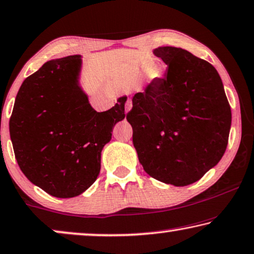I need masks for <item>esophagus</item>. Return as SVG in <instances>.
I'll return each instance as SVG.
<instances>
[{"instance_id": "34e87169", "label": "esophagus", "mask_w": 254, "mask_h": 254, "mask_svg": "<svg viewBox=\"0 0 254 254\" xmlns=\"http://www.w3.org/2000/svg\"><path fill=\"white\" fill-rule=\"evenodd\" d=\"M130 109H131V101L129 100V98H128L127 102H126V106H125V112L128 113L130 111Z\"/></svg>"}]
</instances>
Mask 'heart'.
<instances>
[{
    "instance_id": "b5f03b06",
    "label": "heart",
    "mask_w": 254,
    "mask_h": 254,
    "mask_svg": "<svg viewBox=\"0 0 254 254\" xmlns=\"http://www.w3.org/2000/svg\"><path fill=\"white\" fill-rule=\"evenodd\" d=\"M152 68L153 67H152L151 64H144V65H143V67H142L143 72H144V73H151Z\"/></svg>"
}]
</instances>
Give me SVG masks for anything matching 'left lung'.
I'll list each match as a JSON object with an SVG mask.
<instances>
[{
    "label": "left lung",
    "instance_id": "8db88e82",
    "mask_svg": "<svg viewBox=\"0 0 254 254\" xmlns=\"http://www.w3.org/2000/svg\"><path fill=\"white\" fill-rule=\"evenodd\" d=\"M166 64L133 96L127 121L144 171L158 181L185 187L221 160L228 144L231 111L219 73L208 62L181 48L159 47Z\"/></svg>",
    "mask_w": 254,
    "mask_h": 254
}]
</instances>
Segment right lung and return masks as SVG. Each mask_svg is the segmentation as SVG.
Listing matches in <instances>:
<instances>
[{"instance_id":"obj_1","label":"right lung","mask_w":254,"mask_h":254,"mask_svg":"<svg viewBox=\"0 0 254 254\" xmlns=\"http://www.w3.org/2000/svg\"><path fill=\"white\" fill-rule=\"evenodd\" d=\"M81 68V55L48 61L24 80L9 121L21 172L57 198L79 196L96 181L102 150L125 118L127 96L104 112L90 105Z\"/></svg>"}]
</instances>
